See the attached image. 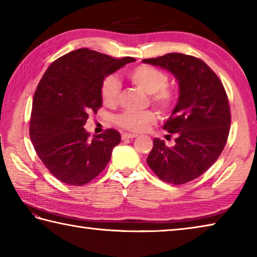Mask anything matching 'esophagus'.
<instances>
[{
	"label": "esophagus",
	"instance_id": "1",
	"mask_svg": "<svg viewBox=\"0 0 257 257\" xmlns=\"http://www.w3.org/2000/svg\"><path fill=\"white\" fill-rule=\"evenodd\" d=\"M135 137H137V135L135 134H128V133H123L122 135H121V138L123 139V141H125V139H133Z\"/></svg>",
	"mask_w": 257,
	"mask_h": 257
}]
</instances>
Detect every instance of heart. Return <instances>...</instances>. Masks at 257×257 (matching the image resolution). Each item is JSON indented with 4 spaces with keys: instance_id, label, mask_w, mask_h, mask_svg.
I'll return each instance as SVG.
<instances>
[{
    "instance_id": "b5f03b06",
    "label": "heart",
    "mask_w": 257,
    "mask_h": 257,
    "mask_svg": "<svg viewBox=\"0 0 257 257\" xmlns=\"http://www.w3.org/2000/svg\"><path fill=\"white\" fill-rule=\"evenodd\" d=\"M127 78L133 85L150 95L151 103L161 112H170L175 107L177 95L175 90L168 86L169 76L167 72L149 64H139L129 69ZM99 94L104 105L115 106L120 95L119 81L112 76L105 77L101 82ZM155 122L156 114L151 110L143 112L124 111L115 116V123L130 133L144 132Z\"/></svg>"
}]
</instances>
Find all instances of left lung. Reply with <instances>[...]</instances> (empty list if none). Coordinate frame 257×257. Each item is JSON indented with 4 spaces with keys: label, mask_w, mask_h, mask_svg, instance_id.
Listing matches in <instances>:
<instances>
[{
    "label": "left lung",
    "mask_w": 257,
    "mask_h": 257,
    "mask_svg": "<svg viewBox=\"0 0 257 257\" xmlns=\"http://www.w3.org/2000/svg\"><path fill=\"white\" fill-rule=\"evenodd\" d=\"M143 62L167 69L179 81V99L163 129L175 134L169 147L154 138L146 162L161 180L187 184L202 176L227 144L231 114L228 95L215 72L195 56L169 53Z\"/></svg>",
    "instance_id": "left-lung-1"
}]
</instances>
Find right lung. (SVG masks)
<instances>
[{
	"mask_svg": "<svg viewBox=\"0 0 257 257\" xmlns=\"http://www.w3.org/2000/svg\"><path fill=\"white\" fill-rule=\"evenodd\" d=\"M135 59L78 49L56 59L35 90L29 136L38 158L56 179L88 184L101 173L121 141L114 129L90 138L84 124L102 106V80Z\"/></svg>",
	"mask_w": 257,
	"mask_h": 257,
	"instance_id": "obj_1",
	"label": "right lung"
}]
</instances>
